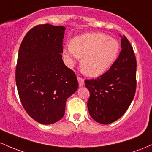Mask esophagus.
Here are the masks:
<instances>
[{"label":"esophagus","instance_id":"esophagus-1","mask_svg":"<svg viewBox=\"0 0 152 152\" xmlns=\"http://www.w3.org/2000/svg\"><path fill=\"white\" fill-rule=\"evenodd\" d=\"M77 79H78V81H79V87H83V86L84 85V79H82V78L79 77V76H78Z\"/></svg>","mask_w":152,"mask_h":152}]
</instances>
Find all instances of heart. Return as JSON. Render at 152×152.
<instances>
[{"mask_svg": "<svg viewBox=\"0 0 152 152\" xmlns=\"http://www.w3.org/2000/svg\"><path fill=\"white\" fill-rule=\"evenodd\" d=\"M119 44L114 38L102 33L76 36L63 49L69 65L82 57L81 66L87 76L97 77L108 70L117 58Z\"/></svg>", "mask_w": 152, "mask_h": 152, "instance_id": "heart-1", "label": "heart"}]
</instances>
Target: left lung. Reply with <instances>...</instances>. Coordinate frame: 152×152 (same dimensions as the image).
<instances>
[{"mask_svg":"<svg viewBox=\"0 0 152 152\" xmlns=\"http://www.w3.org/2000/svg\"><path fill=\"white\" fill-rule=\"evenodd\" d=\"M121 50L110 69L96 79L85 80L90 96L89 113L96 122L108 124L125 113L136 89V59L130 43L120 36Z\"/></svg>","mask_w":152,"mask_h":152,"instance_id":"left-lung-1","label":"left lung"}]
</instances>
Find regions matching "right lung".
<instances>
[{
	"mask_svg": "<svg viewBox=\"0 0 152 152\" xmlns=\"http://www.w3.org/2000/svg\"><path fill=\"white\" fill-rule=\"evenodd\" d=\"M65 28L36 25L19 50L16 84L26 112L36 122L51 124L65 114V102L79 87L76 76L62 59Z\"/></svg>",
	"mask_w": 152,
	"mask_h": 152,
	"instance_id": "obj_1",
	"label": "right lung"
}]
</instances>
